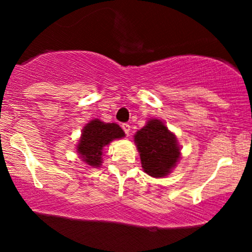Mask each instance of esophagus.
<instances>
[{"instance_id":"1","label":"esophagus","mask_w":252,"mask_h":252,"mask_svg":"<svg viewBox=\"0 0 252 252\" xmlns=\"http://www.w3.org/2000/svg\"><path fill=\"white\" fill-rule=\"evenodd\" d=\"M122 129H123V131L126 132V135H129V134H130V129H131V126H130L128 123H123V124H122Z\"/></svg>"}]
</instances>
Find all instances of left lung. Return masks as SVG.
Masks as SVG:
<instances>
[{"label": "left lung", "mask_w": 252, "mask_h": 252, "mask_svg": "<svg viewBox=\"0 0 252 252\" xmlns=\"http://www.w3.org/2000/svg\"><path fill=\"white\" fill-rule=\"evenodd\" d=\"M144 172L154 178L168 175L180 158L176 137L160 120H150L135 134Z\"/></svg>", "instance_id": "obj_1"}]
</instances>
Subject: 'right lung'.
I'll return each mask as SVG.
<instances>
[{"label": "right lung", "mask_w": 252, "mask_h": 252, "mask_svg": "<svg viewBox=\"0 0 252 252\" xmlns=\"http://www.w3.org/2000/svg\"><path fill=\"white\" fill-rule=\"evenodd\" d=\"M124 136V131L118 124L94 120L84 126L77 150L89 166L99 167L102 164L104 147Z\"/></svg>", "instance_id": "right-lung-1"}]
</instances>
